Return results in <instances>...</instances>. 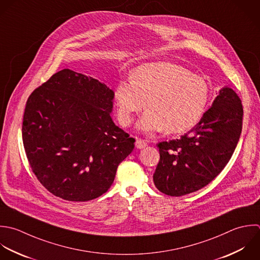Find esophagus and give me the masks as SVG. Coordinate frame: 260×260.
<instances>
[{
	"label": "esophagus",
	"mask_w": 260,
	"mask_h": 260,
	"mask_svg": "<svg viewBox=\"0 0 260 260\" xmlns=\"http://www.w3.org/2000/svg\"><path fill=\"white\" fill-rule=\"evenodd\" d=\"M147 146H148V142L146 140H143V139H137L136 140V147L138 149H144Z\"/></svg>",
	"instance_id": "esophagus-1"
}]
</instances>
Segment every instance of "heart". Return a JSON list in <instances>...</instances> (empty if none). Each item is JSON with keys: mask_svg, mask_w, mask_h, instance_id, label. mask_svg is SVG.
<instances>
[{"mask_svg": "<svg viewBox=\"0 0 260 260\" xmlns=\"http://www.w3.org/2000/svg\"><path fill=\"white\" fill-rule=\"evenodd\" d=\"M119 122L129 125L137 113L148 109L139 127L181 134L196 126L205 114L210 88L185 68L171 62H150L135 70L132 81L119 82L114 90ZM147 105H145V101Z\"/></svg>", "mask_w": 260, "mask_h": 260, "instance_id": "obj_1", "label": "heart"}]
</instances>
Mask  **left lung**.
<instances>
[{
    "mask_svg": "<svg viewBox=\"0 0 260 260\" xmlns=\"http://www.w3.org/2000/svg\"><path fill=\"white\" fill-rule=\"evenodd\" d=\"M243 106L231 88H223L201 121L180 139L157 144L160 161L156 187L170 197L185 196L213 181L230 161L242 132Z\"/></svg>",
    "mask_w": 260,
    "mask_h": 260,
    "instance_id": "left-lung-1",
    "label": "left lung"
}]
</instances>
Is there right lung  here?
<instances>
[{"label": "right lung", "mask_w": 260, "mask_h": 260, "mask_svg": "<svg viewBox=\"0 0 260 260\" xmlns=\"http://www.w3.org/2000/svg\"><path fill=\"white\" fill-rule=\"evenodd\" d=\"M114 93L98 80L64 69L29 96L23 145L38 181L53 196L88 202L105 193L135 139L114 124Z\"/></svg>", "instance_id": "obj_1"}]
</instances>
